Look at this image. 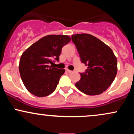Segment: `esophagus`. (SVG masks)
I'll list each match as a JSON object with an SVG mask.
<instances>
[{"label":"esophagus","instance_id":"esophagus-1","mask_svg":"<svg viewBox=\"0 0 134 134\" xmlns=\"http://www.w3.org/2000/svg\"><path fill=\"white\" fill-rule=\"evenodd\" d=\"M66 70H67V72H69V73H71V72H72L73 71L72 70H69V69H66Z\"/></svg>","mask_w":134,"mask_h":134}]
</instances>
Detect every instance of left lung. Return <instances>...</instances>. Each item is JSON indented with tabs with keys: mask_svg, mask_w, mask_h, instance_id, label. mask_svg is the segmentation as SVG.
Returning <instances> with one entry per match:
<instances>
[{
	"mask_svg": "<svg viewBox=\"0 0 134 134\" xmlns=\"http://www.w3.org/2000/svg\"><path fill=\"white\" fill-rule=\"evenodd\" d=\"M81 60L87 66L80 73L81 78L76 83L77 88L87 95L103 93L114 81L117 73V60L113 51L100 40L89 34L72 36Z\"/></svg>",
	"mask_w": 134,
	"mask_h": 134,
	"instance_id": "obj_1",
	"label": "left lung"
}]
</instances>
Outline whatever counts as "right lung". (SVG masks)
<instances>
[{"label": "right lung", "mask_w": 134, "mask_h": 134, "mask_svg": "<svg viewBox=\"0 0 134 134\" xmlns=\"http://www.w3.org/2000/svg\"><path fill=\"white\" fill-rule=\"evenodd\" d=\"M70 40L67 35H47L23 53L19 66L20 76L30 93L44 97L55 90L65 70L50 64L59 61L62 47Z\"/></svg>", "instance_id": "right-lung-1"}]
</instances>
